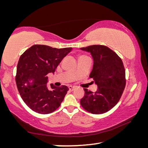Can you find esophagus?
Instances as JSON below:
<instances>
[{"mask_svg": "<svg viewBox=\"0 0 148 148\" xmlns=\"http://www.w3.org/2000/svg\"><path fill=\"white\" fill-rule=\"evenodd\" d=\"M69 90L71 91H74V89H75V87H73V86H69Z\"/></svg>", "mask_w": 148, "mask_h": 148, "instance_id": "1", "label": "esophagus"}]
</instances>
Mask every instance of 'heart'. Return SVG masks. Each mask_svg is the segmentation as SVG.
Masks as SVG:
<instances>
[{
    "label": "heart",
    "instance_id": "obj_1",
    "mask_svg": "<svg viewBox=\"0 0 148 148\" xmlns=\"http://www.w3.org/2000/svg\"><path fill=\"white\" fill-rule=\"evenodd\" d=\"M85 57V56H81L80 57Z\"/></svg>",
    "mask_w": 148,
    "mask_h": 148
}]
</instances>
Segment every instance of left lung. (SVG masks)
Returning a JSON list of instances; mask_svg holds the SVG:
<instances>
[{
	"label": "left lung",
	"instance_id": "8db88e82",
	"mask_svg": "<svg viewBox=\"0 0 148 148\" xmlns=\"http://www.w3.org/2000/svg\"><path fill=\"white\" fill-rule=\"evenodd\" d=\"M80 49L91 55L93 66L89 77L93 78L98 87L95 92L84 89L85 95L80 104L91 114L106 113L117 104L125 89L126 80L123 63L107 46L92 45Z\"/></svg>",
	"mask_w": 148,
	"mask_h": 148
}]
</instances>
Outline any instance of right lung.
I'll return each instance as SVG.
<instances>
[{"label": "right lung", "instance_id": "obj_1", "mask_svg": "<svg viewBox=\"0 0 148 148\" xmlns=\"http://www.w3.org/2000/svg\"><path fill=\"white\" fill-rule=\"evenodd\" d=\"M72 47L57 49L46 45H34L21 55L17 66L16 82L20 95L34 112L47 114L60 106L69 87H47L49 73L54 74Z\"/></svg>", "mask_w": 148, "mask_h": 148}]
</instances>
